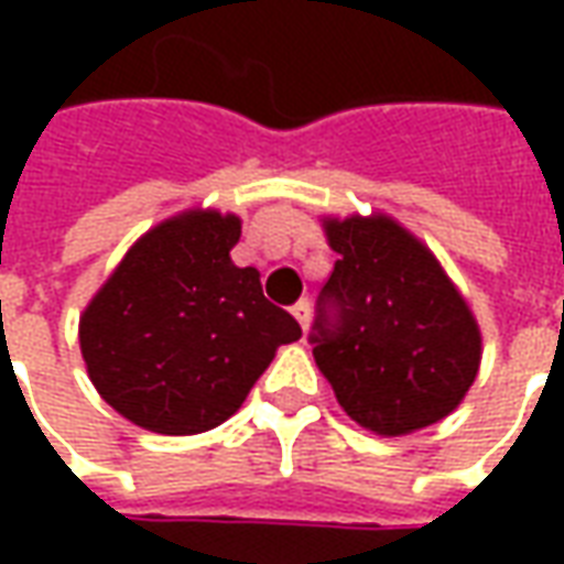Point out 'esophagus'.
Wrapping results in <instances>:
<instances>
[{
  "mask_svg": "<svg viewBox=\"0 0 564 564\" xmlns=\"http://www.w3.org/2000/svg\"><path fill=\"white\" fill-rule=\"evenodd\" d=\"M293 317L302 323V329H307V323H311V302H307V299H299V302H295Z\"/></svg>",
  "mask_w": 564,
  "mask_h": 564,
  "instance_id": "1",
  "label": "esophagus"
}]
</instances>
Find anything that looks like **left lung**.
<instances>
[{
	"instance_id": "obj_1",
	"label": "left lung",
	"mask_w": 564,
	"mask_h": 564,
	"mask_svg": "<svg viewBox=\"0 0 564 564\" xmlns=\"http://www.w3.org/2000/svg\"><path fill=\"white\" fill-rule=\"evenodd\" d=\"M335 259L307 341L338 402L378 435L447 416L477 378L480 332L459 290L390 217L326 223Z\"/></svg>"
}]
</instances>
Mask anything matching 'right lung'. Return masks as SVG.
I'll use <instances>...</instances> for the list:
<instances>
[{
  "label": "right lung",
  "mask_w": 564,
  "mask_h": 564,
  "mask_svg": "<svg viewBox=\"0 0 564 564\" xmlns=\"http://www.w3.org/2000/svg\"><path fill=\"white\" fill-rule=\"evenodd\" d=\"M238 217L189 210L150 229L80 317V354L115 411L160 435H198L241 408L302 326L229 250Z\"/></svg>",
  "instance_id": "1"
}]
</instances>
